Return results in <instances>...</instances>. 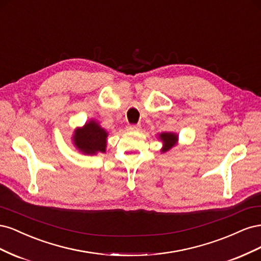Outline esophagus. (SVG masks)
Instances as JSON below:
<instances>
[{
    "instance_id": "esophagus-1",
    "label": "esophagus",
    "mask_w": 261,
    "mask_h": 261,
    "mask_svg": "<svg viewBox=\"0 0 261 261\" xmlns=\"http://www.w3.org/2000/svg\"><path fill=\"white\" fill-rule=\"evenodd\" d=\"M141 128V126L139 124L136 125H128L127 126V130L128 132H139Z\"/></svg>"
}]
</instances>
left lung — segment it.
<instances>
[{
	"label": "left lung",
	"mask_w": 261,
	"mask_h": 261,
	"mask_svg": "<svg viewBox=\"0 0 261 261\" xmlns=\"http://www.w3.org/2000/svg\"><path fill=\"white\" fill-rule=\"evenodd\" d=\"M159 138L163 143V148L161 149L162 153L169 151L171 148H173L177 144L178 140V136L174 133H162L159 135Z\"/></svg>",
	"instance_id": "8db88e82"
}]
</instances>
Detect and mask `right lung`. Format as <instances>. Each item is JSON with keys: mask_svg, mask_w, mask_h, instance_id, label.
<instances>
[{"mask_svg": "<svg viewBox=\"0 0 261 261\" xmlns=\"http://www.w3.org/2000/svg\"><path fill=\"white\" fill-rule=\"evenodd\" d=\"M108 133L96 121H89L83 127L76 128L73 136V143L81 152L85 154H97L106 152Z\"/></svg>", "mask_w": 261, "mask_h": 261, "instance_id": "1", "label": "right lung"}]
</instances>
